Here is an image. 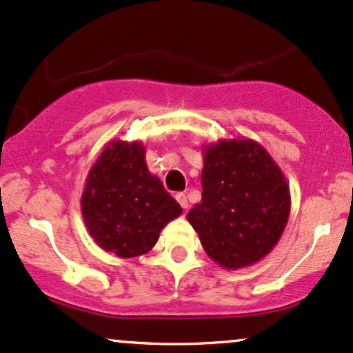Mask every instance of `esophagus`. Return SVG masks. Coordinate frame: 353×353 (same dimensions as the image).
Listing matches in <instances>:
<instances>
[{
	"instance_id": "obj_1",
	"label": "esophagus",
	"mask_w": 353,
	"mask_h": 353,
	"mask_svg": "<svg viewBox=\"0 0 353 353\" xmlns=\"http://www.w3.org/2000/svg\"><path fill=\"white\" fill-rule=\"evenodd\" d=\"M175 198H176L178 203H180L181 208H183V210L188 208V198H187V195H185V193H176Z\"/></svg>"
}]
</instances>
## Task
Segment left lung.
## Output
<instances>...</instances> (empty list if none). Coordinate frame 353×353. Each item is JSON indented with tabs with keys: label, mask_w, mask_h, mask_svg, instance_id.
Wrapping results in <instances>:
<instances>
[{
	"label": "left lung",
	"mask_w": 353,
	"mask_h": 353,
	"mask_svg": "<svg viewBox=\"0 0 353 353\" xmlns=\"http://www.w3.org/2000/svg\"><path fill=\"white\" fill-rule=\"evenodd\" d=\"M201 187V201L187 219L213 262L239 270L279 243L290 215V190L262 145L250 138L205 145Z\"/></svg>",
	"instance_id": "8db88e82"
}]
</instances>
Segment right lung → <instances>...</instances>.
<instances>
[{
	"label": "right lung",
	"mask_w": 353,
	"mask_h": 353,
	"mask_svg": "<svg viewBox=\"0 0 353 353\" xmlns=\"http://www.w3.org/2000/svg\"><path fill=\"white\" fill-rule=\"evenodd\" d=\"M81 213L98 247L132 259L155 247L165 225L181 215V207L148 172L143 143L114 140L86 176Z\"/></svg>",
	"instance_id": "right-lung-1"
}]
</instances>
